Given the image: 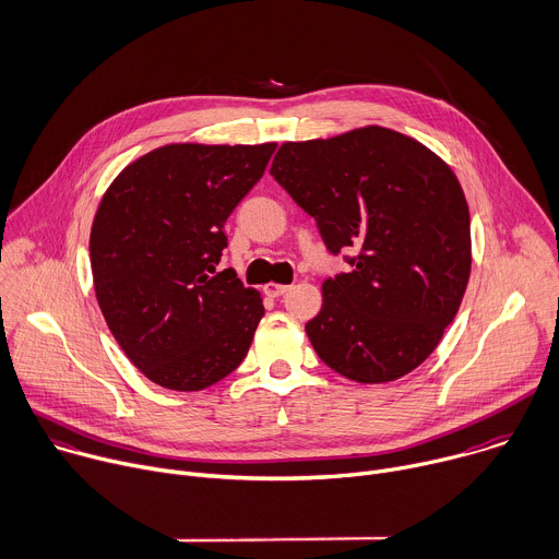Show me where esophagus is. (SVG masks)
Segmentation results:
<instances>
[{
    "label": "esophagus",
    "instance_id": "34e87169",
    "mask_svg": "<svg viewBox=\"0 0 559 559\" xmlns=\"http://www.w3.org/2000/svg\"><path fill=\"white\" fill-rule=\"evenodd\" d=\"M288 284H275V282H271V284H266L264 286V290H266V295H271V297H282L284 293H288Z\"/></svg>",
    "mask_w": 559,
    "mask_h": 559
}]
</instances>
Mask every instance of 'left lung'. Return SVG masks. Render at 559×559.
<instances>
[{
    "label": "left lung",
    "instance_id": "left-lung-1",
    "mask_svg": "<svg viewBox=\"0 0 559 559\" xmlns=\"http://www.w3.org/2000/svg\"><path fill=\"white\" fill-rule=\"evenodd\" d=\"M271 176L314 217L350 273L323 282L306 323L319 359L357 383L418 368L442 340L472 271L469 206L452 167L423 143L379 126L284 143Z\"/></svg>",
    "mask_w": 559,
    "mask_h": 559
}]
</instances>
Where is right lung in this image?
<instances>
[{
    "label": "right lung",
    "instance_id": "obj_1",
    "mask_svg": "<svg viewBox=\"0 0 559 559\" xmlns=\"http://www.w3.org/2000/svg\"><path fill=\"white\" fill-rule=\"evenodd\" d=\"M275 147L163 145L100 198L90 231L96 301L128 359L167 390H204L251 348L264 317L260 290L215 266L227 217Z\"/></svg>",
    "mask_w": 559,
    "mask_h": 559
}]
</instances>
